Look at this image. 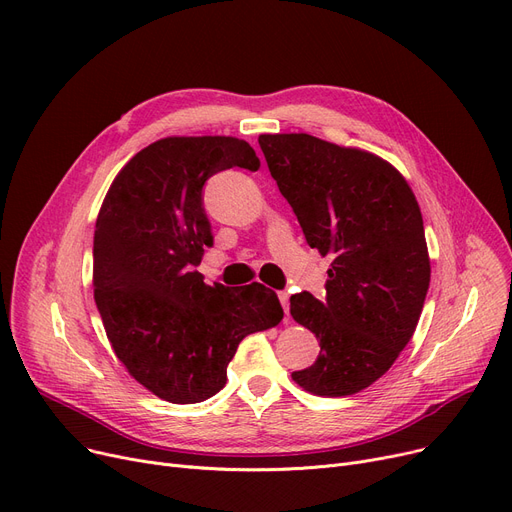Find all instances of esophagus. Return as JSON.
<instances>
[{
    "instance_id": "esophagus-1",
    "label": "esophagus",
    "mask_w": 512,
    "mask_h": 512,
    "mask_svg": "<svg viewBox=\"0 0 512 512\" xmlns=\"http://www.w3.org/2000/svg\"><path fill=\"white\" fill-rule=\"evenodd\" d=\"M278 299H280V303H282V307H284V313L288 315V311H290V303H288L290 294H288L286 290H280V292H278Z\"/></svg>"
}]
</instances>
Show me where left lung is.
<instances>
[{"mask_svg":"<svg viewBox=\"0 0 512 512\" xmlns=\"http://www.w3.org/2000/svg\"><path fill=\"white\" fill-rule=\"evenodd\" d=\"M267 168L311 249L330 255L326 299L290 297V315L319 340L292 380L317 396L371 386L409 344L429 288L419 203L386 159L305 132L261 134Z\"/></svg>","mask_w":512,"mask_h":512,"instance_id":"1","label":"left lung"}]
</instances>
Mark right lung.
<instances>
[{
  "label": "right lung",
  "instance_id": "add662e5",
  "mask_svg": "<svg viewBox=\"0 0 512 512\" xmlns=\"http://www.w3.org/2000/svg\"><path fill=\"white\" fill-rule=\"evenodd\" d=\"M234 166L259 170L247 141L159 139L118 172L97 215L93 286L105 334L132 378L174 405L218 394L240 340L284 317L263 284L209 286L195 270L213 245L203 186Z\"/></svg>",
  "mask_w": 512,
  "mask_h": 512
}]
</instances>
